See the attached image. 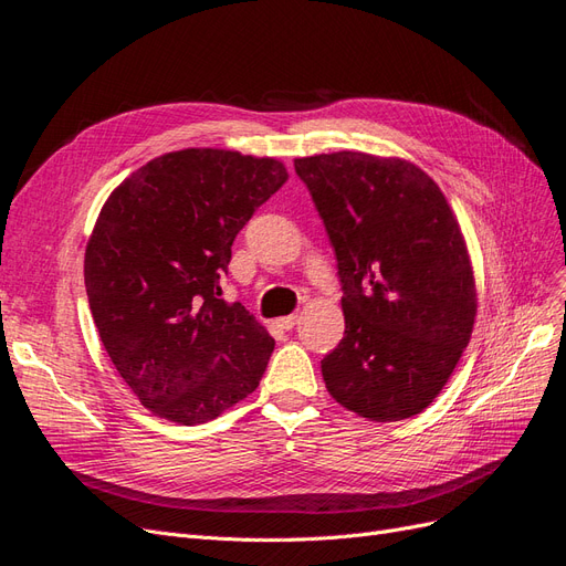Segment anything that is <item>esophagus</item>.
Here are the masks:
<instances>
[{
	"mask_svg": "<svg viewBox=\"0 0 566 566\" xmlns=\"http://www.w3.org/2000/svg\"><path fill=\"white\" fill-rule=\"evenodd\" d=\"M297 321H300V316L297 314H290V316H283V318H279V325L283 331H293L295 325H297Z\"/></svg>",
	"mask_w": 566,
	"mask_h": 566,
	"instance_id": "esophagus-1",
	"label": "esophagus"
}]
</instances>
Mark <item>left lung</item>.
<instances>
[{"instance_id": "left-lung-1", "label": "left lung", "mask_w": 566, "mask_h": 566, "mask_svg": "<svg viewBox=\"0 0 566 566\" xmlns=\"http://www.w3.org/2000/svg\"><path fill=\"white\" fill-rule=\"evenodd\" d=\"M328 231L345 337L323 356L333 399L375 422L430 406L476 316L472 264L458 219L420 167L358 150L297 158Z\"/></svg>"}]
</instances>
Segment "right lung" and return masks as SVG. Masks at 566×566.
<instances>
[{
	"mask_svg": "<svg viewBox=\"0 0 566 566\" xmlns=\"http://www.w3.org/2000/svg\"><path fill=\"white\" fill-rule=\"evenodd\" d=\"M287 181L283 163L186 148L146 163L106 200L84 285L119 378L153 413L200 424L260 385L273 337L221 300L231 245Z\"/></svg>",
	"mask_w": 566,
	"mask_h": 566,
	"instance_id": "right-lung-1",
	"label": "right lung"
}]
</instances>
